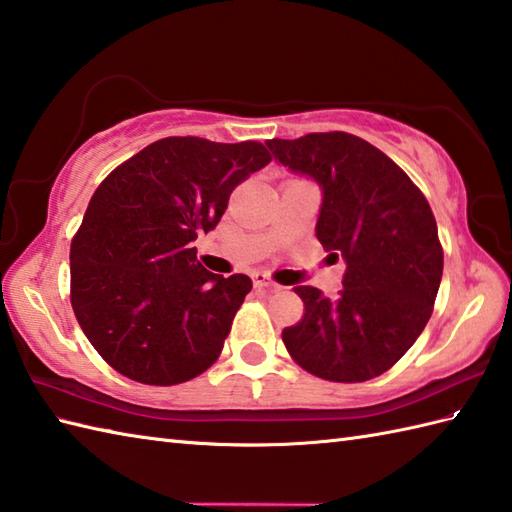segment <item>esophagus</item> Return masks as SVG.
<instances>
[{
    "instance_id": "34e87169",
    "label": "esophagus",
    "mask_w": 512,
    "mask_h": 512,
    "mask_svg": "<svg viewBox=\"0 0 512 512\" xmlns=\"http://www.w3.org/2000/svg\"><path fill=\"white\" fill-rule=\"evenodd\" d=\"M253 286H255V288H259V290H262V288H266V290H273V288H277L275 281L270 279V277H266L264 273H255V275H253Z\"/></svg>"
}]
</instances>
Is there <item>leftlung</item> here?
<instances>
[{"mask_svg":"<svg viewBox=\"0 0 512 512\" xmlns=\"http://www.w3.org/2000/svg\"><path fill=\"white\" fill-rule=\"evenodd\" d=\"M279 165L319 184L317 237L343 257L334 299L297 286L306 314L284 330L290 356L334 383H363L400 361L427 325L442 279V246L427 198L367 140L308 134L266 140Z\"/></svg>","mask_w":512,"mask_h":512,"instance_id":"obj_1","label":"left lung"}]
</instances>
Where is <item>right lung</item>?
Masks as SVG:
<instances>
[{
	"instance_id": "obj_1",
	"label": "right lung",
	"mask_w": 512,
	"mask_h": 512,
	"mask_svg": "<svg viewBox=\"0 0 512 512\" xmlns=\"http://www.w3.org/2000/svg\"><path fill=\"white\" fill-rule=\"evenodd\" d=\"M268 162L253 140L171 136L94 191L70 246L72 308L116 372L165 387L215 363L253 281L209 273L193 242L217 226L237 184Z\"/></svg>"
}]
</instances>
